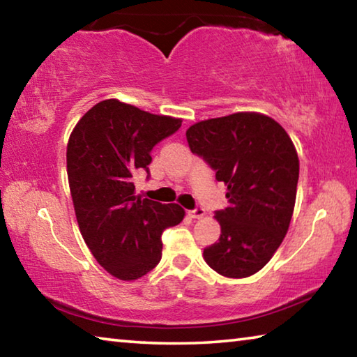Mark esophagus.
Segmentation results:
<instances>
[{"label": "esophagus", "instance_id": "esophagus-1", "mask_svg": "<svg viewBox=\"0 0 357 357\" xmlns=\"http://www.w3.org/2000/svg\"><path fill=\"white\" fill-rule=\"evenodd\" d=\"M189 215L192 217V219H202V217L204 215V209L202 206H198L195 209L189 211Z\"/></svg>", "mask_w": 357, "mask_h": 357}]
</instances>
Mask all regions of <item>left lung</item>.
Wrapping results in <instances>:
<instances>
[{"label": "left lung", "instance_id": "obj_1", "mask_svg": "<svg viewBox=\"0 0 357 357\" xmlns=\"http://www.w3.org/2000/svg\"><path fill=\"white\" fill-rule=\"evenodd\" d=\"M185 137L227 185L228 206L215 211L219 243L204 249V261L229 279L258 273L291 222L299 179L291 138L277 121L252 112L200 121Z\"/></svg>", "mask_w": 357, "mask_h": 357}]
</instances>
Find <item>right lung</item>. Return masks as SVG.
I'll use <instances>...</instances> for the list:
<instances>
[{
    "mask_svg": "<svg viewBox=\"0 0 357 357\" xmlns=\"http://www.w3.org/2000/svg\"><path fill=\"white\" fill-rule=\"evenodd\" d=\"M183 121L143 112L118 99L83 114L68 143V179L78 228L98 263L119 280H137L159 264L162 233L184 219L176 203L135 195L137 173L151 151Z\"/></svg>",
    "mask_w": 357,
    "mask_h": 357,
    "instance_id": "right-lung-1",
    "label": "right lung"
}]
</instances>
